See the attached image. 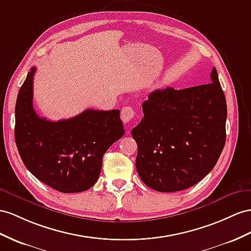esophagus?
Segmentation results:
<instances>
[{
	"label": "esophagus",
	"mask_w": 251,
	"mask_h": 251,
	"mask_svg": "<svg viewBox=\"0 0 251 251\" xmlns=\"http://www.w3.org/2000/svg\"><path fill=\"white\" fill-rule=\"evenodd\" d=\"M134 117H136V111H134V109L132 107L126 106L122 109L121 119L124 122V123H128V122L132 121L134 119Z\"/></svg>",
	"instance_id": "esophagus-1"
}]
</instances>
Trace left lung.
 <instances>
[{
	"label": "left lung",
	"instance_id": "obj_1",
	"mask_svg": "<svg viewBox=\"0 0 251 251\" xmlns=\"http://www.w3.org/2000/svg\"><path fill=\"white\" fill-rule=\"evenodd\" d=\"M207 85L156 90L142 104L144 118L131 134L136 168L147 187L182 191L214 168L226 142V98L217 71Z\"/></svg>",
	"mask_w": 251,
	"mask_h": 251
}]
</instances>
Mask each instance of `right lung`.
Returning a JSON list of instances; mask_svg holds the SVG:
<instances>
[{
    "instance_id": "obj_1",
    "label": "right lung",
    "mask_w": 251,
    "mask_h": 251,
    "mask_svg": "<svg viewBox=\"0 0 251 251\" xmlns=\"http://www.w3.org/2000/svg\"><path fill=\"white\" fill-rule=\"evenodd\" d=\"M36 68L28 72L16 102L15 139L26 169L61 193L89 190L100 177L102 157L124 136L120 110L87 109L68 120L50 122L33 107Z\"/></svg>"
}]
</instances>
